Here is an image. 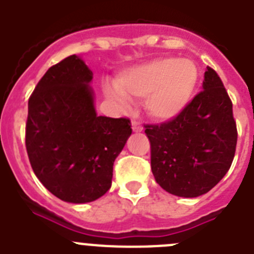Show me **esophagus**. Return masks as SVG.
<instances>
[{"mask_svg": "<svg viewBox=\"0 0 254 254\" xmlns=\"http://www.w3.org/2000/svg\"><path fill=\"white\" fill-rule=\"evenodd\" d=\"M132 129H133V132H141L142 131V126L138 121H132Z\"/></svg>", "mask_w": 254, "mask_h": 254, "instance_id": "1", "label": "esophagus"}]
</instances>
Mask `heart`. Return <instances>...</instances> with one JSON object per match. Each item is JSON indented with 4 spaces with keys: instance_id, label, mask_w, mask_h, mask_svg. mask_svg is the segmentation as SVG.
<instances>
[{
    "instance_id": "obj_1",
    "label": "heart",
    "mask_w": 254,
    "mask_h": 254,
    "mask_svg": "<svg viewBox=\"0 0 254 254\" xmlns=\"http://www.w3.org/2000/svg\"><path fill=\"white\" fill-rule=\"evenodd\" d=\"M197 82L198 68L193 61L161 57L123 71L116 80L117 90L105 89V93L123 107L128 99H145L150 116L170 120L188 104Z\"/></svg>"
}]
</instances>
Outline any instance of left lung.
I'll return each mask as SVG.
<instances>
[{
  "label": "left lung",
  "mask_w": 254,
  "mask_h": 254,
  "mask_svg": "<svg viewBox=\"0 0 254 254\" xmlns=\"http://www.w3.org/2000/svg\"><path fill=\"white\" fill-rule=\"evenodd\" d=\"M202 87L174 120L145 126L155 181L169 193L186 198L207 193L224 178L237 146L232 100L211 67Z\"/></svg>",
  "instance_id": "left-lung-1"
}]
</instances>
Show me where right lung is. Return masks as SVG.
Instances as JSON below:
<instances>
[{
  "instance_id": "obj_1",
  "label": "right lung",
  "mask_w": 254,
  "mask_h": 254,
  "mask_svg": "<svg viewBox=\"0 0 254 254\" xmlns=\"http://www.w3.org/2000/svg\"><path fill=\"white\" fill-rule=\"evenodd\" d=\"M91 69L72 55L40 78L28 104L25 145L42 185L64 202L95 201L132 133L127 118L98 116Z\"/></svg>"
}]
</instances>
